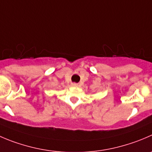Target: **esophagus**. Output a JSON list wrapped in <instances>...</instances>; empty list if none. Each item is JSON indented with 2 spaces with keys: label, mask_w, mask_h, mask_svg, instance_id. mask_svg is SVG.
Returning a JSON list of instances; mask_svg holds the SVG:
<instances>
[{
  "label": "esophagus",
  "mask_w": 152,
  "mask_h": 152,
  "mask_svg": "<svg viewBox=\"0 0 152 152\" xmlns=\"http://www.w3.org/2000/svg\"><path fill=\"white\" fill-rule=\"evenodd\" d=\"M71 85L73 87H78V86H79V85H78L77 83H72Z\"/></svg>",
  "instance_id": "34e87169"
}]
</instances>
